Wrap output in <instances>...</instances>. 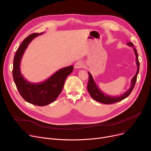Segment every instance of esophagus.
I'll use <instances>...</instances> for the list:
<instances>
[{"label": "esophagus", "instance_id": "esophagus-1", "mask_svg": "<svg viewBox=\"0 0 151 151\" xmlns=\"http://www.w3.org/2000/svg\"><path fill=\"white\" fill-rule=\"evenodd\" d=\"M84 66V64L82 61H77L75 64V69H81L83 68Z\"/></svg>", "mask_w": 151, "mask_h": 151}]
</instances>
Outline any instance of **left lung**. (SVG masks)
Here are the masks:
<instances>
[{"instance_id":"8db88e82","label":"left lung","mask_w":151,"mask_h":151,"mask_svg":"<svg viewBox=\"0 0 151 151\" xmlns=\"http://www.w3.org/2000/svg\"><path fill=\"white\" fill-rule=\"evenodd\" d=\"M127 45H128L129 47H132L133 48V50H134V54L136 55V63L137 67V72L131 81V83H132L131 86L125 93H124V94H122V95H121L119 96H111L107 95L105 93H104L103 92H102L100 90V89L98 87V86L97 85L96 83L95 82L91 73L88 72V73L89 75V80H88V85H87V89H88V93L90 94V96H91V97L96 101H97L99 102H100V103H102L104 104L115 103L116 102H118L121 100H122L124 99H125L126 97H127L130 94V93L133 91V90L134 87L136 80H137V76L139 70L140 63L139 61L138 54H137V51H136V48H134L133 43L132 42H128Z\"/></svg>"}]
</instances>
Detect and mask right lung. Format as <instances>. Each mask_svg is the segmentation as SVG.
Segmentation results:
<instances>
[{"label": "right lung", "mask_w": 151, "mask_h": 151, "mask_svg": "<svg viewBox=\"0 0 151 151\" xmlns=\"http://www.w3.org/2000/svg\"><path fill=\"white\" fill-rule=\"evenodd\" d=\"M44 33L31 34L21 43L14 56L12 70L14 81L21 97L28 103L40 106L48 105L56 100L62 91L66 78L73 70V66L62 68L39 83L30 82L23 77L19 68L21 60L30 42Z\"/></svg>", "instance_id": "add662e5"}]
</instances>
